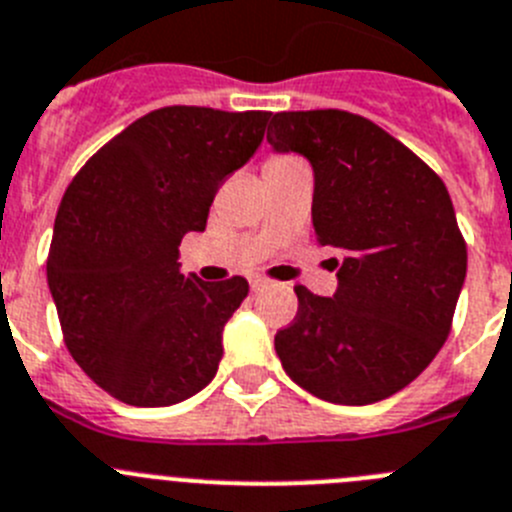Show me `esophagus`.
<instances>
[{
    "label": "esophagus",
    "instance_id": "obj_1",
    "mask_svg": "<svg viewBox=\"0 0 512 512\" xmlns=\"http://www.w3.org/2000/svg\"><path fill=\"white\" fill-rule=\"evenodd\" d=\"M264 287H269V281H266L264 276H253V279H251V289H253V292H261V289H264Z\"/></svg>",
    "mask_w": 512,
    "mask_h": 512
}]
</instances>
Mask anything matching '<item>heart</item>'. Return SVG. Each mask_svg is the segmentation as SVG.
<instances>
[{
	"instance_id": "1",
	"label": "heart",
	"mask_w": 512,
	"mask_h": 512,
	"mask_svg": "<svg viewBox=\"0 0 512 512\" xmlns=\"http://www.w3.org/2000/svg\"><path fill=\"white\" fill-rule=\"evenodd\" d=\"M281 162H292V159H289V157H274V159H269V164H281Z\"/></svg>"
}]
</instances>
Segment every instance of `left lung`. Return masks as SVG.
I'll return each mask as SVG.
<instances>
[{"mask_svg":"<svg viewBox=\"0 0 512 512\" xmlns=\"http://www.w3.org/2000/svg\"><path fill=\"white\" fill-rule=\"evenodd\" d=\"M266 139L309 159L314 233L337 251V292L294 287L297 317L276 332V355L322 401H383L434 360L452 327L467 274L452 198L429 164L358 114L281 111Z\"/></svg>","mask_w":512,"mask_h":512,"instance_id":"obj_1","label":"left lung"}]
</instances>
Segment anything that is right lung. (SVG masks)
<instances>
[{
	"label": "right lung",
	"instance_id": "add662e5",
	"mask_svg": "<svg viewBox=\"0 0 512 512\" xmlns=\"http://www.w3.org/2000/svg\"><path fill=\"white\" fill-rule=\"evenodd\" d=\"M266 121L164 106L103 144L65 190L48 287L73 360L119 401L172 406L213 381L248 281L185 276L180 243L205 231L215 192L259 149Z\"/></svg>",
	"mask_w": 512,
	"mask_h": 512
}]
</instances>
